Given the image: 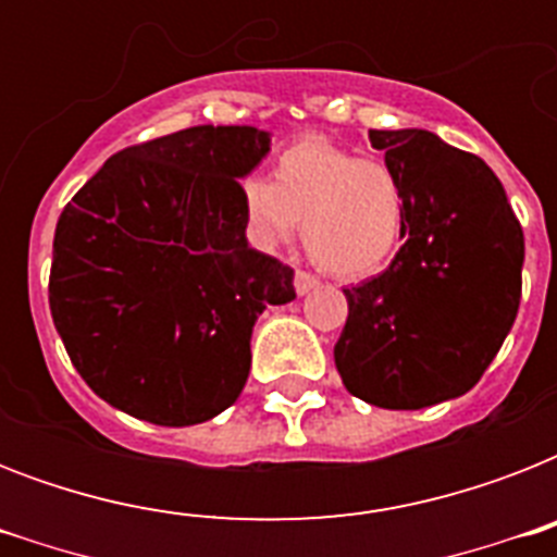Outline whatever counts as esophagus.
Instances as JSON below:
<instances>
[{"instance_id": "1", "label": "esophagus", "mask_w": 557, "mask_h": 557, "mask_svg": "<svg viewBox=\"0 0 557 557\" xmlns=\"http://www.w3.org/2000/svg\"><path fill=\"white\" fill-rule=\"evenodd\" d=\"M312 288H318V277H312V274H306V271H297L295 274V292L300 297L309 295Z\"/></svg>"}]
</instances>
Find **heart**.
Masks as SVG:
<instances>
[{
    "label": "heart",
    "instance_id": "b5f03b06",
    "mask_svg": "<svg viewBox=\"0 0 557 557\" xmlns=\"http://www.w3.org/2000/svg\"><path fill=\"white\" fill-rule=\"evenodd\" d=\"M248 234L260 248L304 245L323 271L341 280L370 277L393 260L405 234V196L396 173L379 159L312 135L280 152L271 185L239 187Z\"/></svg>",
    "mask_w": 557,
    "mask_h": 557
}]
</instances>
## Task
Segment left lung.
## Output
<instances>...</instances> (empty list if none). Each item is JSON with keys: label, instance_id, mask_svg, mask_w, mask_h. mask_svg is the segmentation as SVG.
<instances>
[{"label": "left lung", "instance_id": "1", "mask_svg": "<svg viewBox=\"0 0 557 557\" xmlns=\"http://www.w3.org/2000/svg\"><path fill=\"white\" fill-rule=\"evenodd\" d=\"M405 196V245L344 288V387L384 410H422L474 387L520 306L523 227L500 178L428 129H370Z\"/></svg>", "mask_w": 557, "mask_h": 557}]
</instances>
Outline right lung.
<instances>
[{
	"label": "right lung",
	"mask_w": 557,
	"mask_h": 557,
	"mask_svg": "<svg viewBox=\"0 0 557 557\" xmlns=\"http://www.w3.org/2000/svg\"><path fill=\"white\" fill-rule=\"evenodd\" d=\"M269 150L257 126H190L112 156L65 205L48 306L103 401L187 428L239 398L253 323L295 300V271L245 236L239 178Z\"/></svg>",
	"instance_id": "obj_1"
}]
</instances>
